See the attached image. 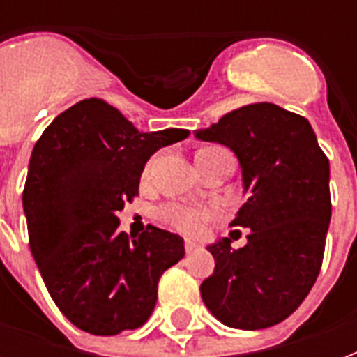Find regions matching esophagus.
<instances>
[{"label":"esophagus","mask_w":357,"mask_h":357,"mask_svg":"<svg viewBox=\"0 0 357 357\" xmlns=\"http://www.w3.org/2000/svg\"><path fill=\"white\" fill-rule=\"evenodd\" d=\"M196 250H198V244L187 238V241H185V252H187V254H195Z\"/></svg>","instance_id":"obj_1"}]
</instances>
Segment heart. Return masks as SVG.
Wrapping results in <instances>:
<instances>
[{
    "label": "heart",
    "mask_w": 357,
    "mask_h": 357,
    "mask_svg": "<svg viewBox=\"0 0 357 357\" xmlns=\"http://www.w3.org/2000/svg\"><path fill=\"white\" fill-rule=\"evenodd\" d=\"M217 217L209 209H190L183 206H167L161 211V218L168 226L190 235H200L209 220Z\"/></svg>",
    "instance_id": "1"
}]
</instances>
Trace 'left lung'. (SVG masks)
Returning <instances> with one entry per match:
<instances>
[{
	"mask_svg": "<svg viewBox=\"0 0 357 357\" xmlns=\"http://www.w3.org/2000/svg\"><path fill=\"white\" fill-rule=\"evenodd\" d=\"M196 139L235 151L248 200L231 226L248 228V243L207 246L215 272L202 300L218 321L263 330L285 321L313 287L332 217L330 162L311 123L274 103H250L224 114Z\"/></svg>",
	"mask_w": 357,
	"mask_h": 357,
	"instance_id": "obj_1",
	"label": "left lung"
}]
</instances>
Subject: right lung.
<instances>
[{
	"instance_id": "obj_1",
	"label": "right lung",
	"mask_w": 357,
	"mask_h": 357,
	"mask_svg": "<svg viewBox=\"0 0 357 357\" xmlns=\"http://www.w3.org/2000/svg\"><path fill=\"white\" fill-rule=\"evenodd\" d=\"M189 129L140 133L100 98L53 120L31 153L24 202L29 248L47 293L83 332L116 335L142 326L155 307L162 272L183 259V238L148 226L119 231L126 202L159 148Z\"/></svg>"
}]
</instances>
